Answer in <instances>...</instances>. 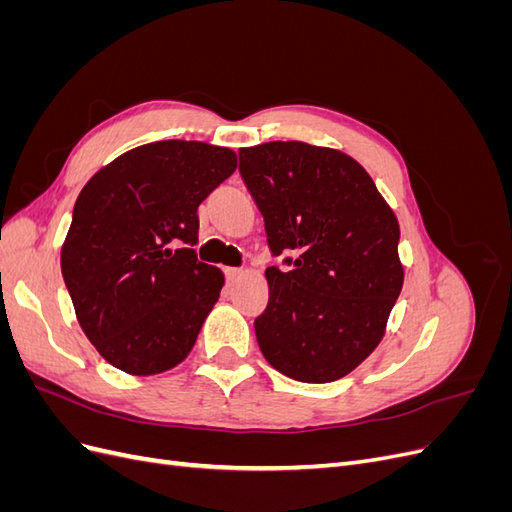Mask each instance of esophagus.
<instances>
[{"label":"esophagus","mask_w":512,"mask_h":512,"mask_svg":"<svg viewBox=\"0 0 512 512\" xmlns=\"http://www.w3.org/2000/svg\"><path fill=\"white\" fill-rule=\"evenodd\" d=\"M224 275H226V280H228V282H237L239 277L243 275V269H237V267H226V269H224Z\"/></svg>","instance_id":"1"}]
</instances>
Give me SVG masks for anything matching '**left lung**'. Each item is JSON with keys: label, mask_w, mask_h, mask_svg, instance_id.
Wrapping results in <instances>:
<instances>
[{"label": "left lung", "mask_w": 512, "mask_h": 512, "mask_svg": "<svg viewBox=\"0 0 512 512\" xmlns=\"http://www.w3.org/2000/svg\"><path fill=\"white\" fill-rule=\"evenodd\" d=\"M239 173L265 218L269 303L258 346L280 374L324 384L374 352L404 286L399 224L346 153L307 143L239 151Z\"/></svg>", "instance_id": "left-lung-1"}]
</instances>
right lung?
<instances>
[{
	"instance_id": "obj_1",
	"label": "right lung",
	"mask_w": 512,
	"mask_h": 512,
	"mask_svg": "<svg viewBox=\"0 0 512 512\" xmlns=\"http://www.w3.org/2000/svg\"><path fill=\"white\" fill-rule=\"evenodd\" d=\"M237 168L196 141L136 147L76 198L61 275L89 342L113 367L151 376L196 344L224 275L200 262L198 205Z\"/></svg>"
}]
</instances>
